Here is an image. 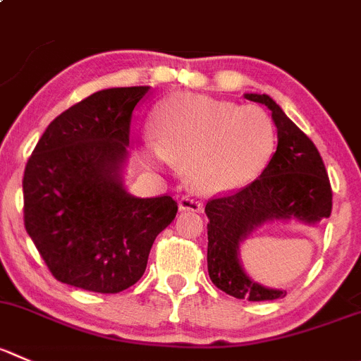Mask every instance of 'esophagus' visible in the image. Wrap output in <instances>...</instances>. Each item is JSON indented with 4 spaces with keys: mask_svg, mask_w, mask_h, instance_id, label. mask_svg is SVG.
<instances>
[{
    "mask_svg": "<svg viewBox=\"0 0 361 361\" xmlns=\"http://www.w3.org/2000/svg\"><path fill=\"white\" fill-rule=\"evenodd\" d=\"M178 209L180 211H193V212H202L204 211V204H202L198 198L191 197V195H186L178 200Z\"/></svg>",
    "mask_w": 361,
    "mask_h": 361,
    "instance_id": "obj_1",
    "label": "esophagus"
}]
</instances>
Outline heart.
<instances>
[{
    "mask_svg": "<svg viewBox=\"0 0 361 361\" xmlns=\"http://www.w3.org/2000/svg\"><path fill=\"white\" fill-rule=\"evenodd\" d=\"M154 159L186 161L200 193H230L264 171L276 147V129L259 106H238L200 94H177L157 108Z\"/></svg>",
    "mask_w": 361,
    "mask_h": 361,
    "instance_id": "obj_1",
    "label": "heart"
}]
</instances>
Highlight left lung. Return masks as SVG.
Here are the masks:
<instances>
[{
	"mask_svg": "<svg viewBox=\"0 0 361 361\" xmlns=\"http://www.w3.org/2000/svg\"><path fill=\"white\" fill-rule=\"evenodd\" d=\"M266 104L278 131V147L260 177L243 190L211 198L207 214V269L212 283L238 300L267 301L286 296L253 281L239 262V245L257 226L298 219L319 223L331 214V186L317 147L280 106L262 94H245Z\"/></svg>",
	"mask_w": 361,
	"mask_h": 361,
	"instance_id": "8db88e82",
	"label": "left lung"
}]
</instances>
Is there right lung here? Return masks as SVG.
<instances>
[{
	"mask_svg": "<svg viewBox=\"0 0 361 361\" xmlns=\"http://www.w3.org/2000/svg\"><path fill=\"white\" fill-rule=\"evenodd\" d=\"M149 90L108 88L71 106L26 163L24 226L61 283L101 294L129 289L177 214L170 195L136 198L122 183L133 111Z\"/></svg>",
	"mask_w": 361,
	"mask_h": 361,
	"instance_id": "1",
	"label": "right lung"
}]
</instances>
